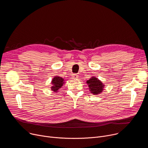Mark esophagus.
Instances as JSON below:
<instances>
[{
	"instance_id": "34e87169",
	"label": "esophagus",
	"mask_w": 148,
	"mask_h": 148,
	"mask_svg": "<svg viewBox=\"0 0 148 148\" xmlns=\"http://www.w3.org/2000/svg\"><path fill=\"white\" fill-rule=\"evenodd\" d=\"M71 77H72V78H73V79H77V78H78V75H77V74H73Z\"/></svg>"
}]
</instances>
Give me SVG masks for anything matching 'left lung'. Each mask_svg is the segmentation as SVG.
<instances>
[{
  "instance_id": "1",
  "label": "left lung",
  "mask_w": 148,
  "mask_h": 148,
  "mask_svg": "<svg viewBox=\"0 0 148 148\" xmlns=\"http://www.w3.org/2000/svg\"><path fill=\"white\" fill-rule=\"evenodd\" d=\"M87 83L88 85L91 93L94 95L101 94L103 90V84L95 77H92L89 80L87 81Z\"/></svg>"
}]
</instances>
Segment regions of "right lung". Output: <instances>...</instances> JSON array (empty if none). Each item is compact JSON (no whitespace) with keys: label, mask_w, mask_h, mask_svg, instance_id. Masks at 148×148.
Returning a JSON list of instances; mask_svg holds the SVG:
<instances>
[{"label":"right lung","mask_w":148,"mask_h":148,"mask_svg":"<svg viewBox=\"0 0 148 148\" xmlns=\"http://www.w3.org/2000/svg\"><path fill=\"white\" fill-rule=\"evenodd\" d=\"M64 79L62 78L61 77H54L51 81L52 86L51 87V90L55 92H57V91H58V90L63 86V84H64Z\"/></svg>","instance_id":"obj_1"}]
</instances>
